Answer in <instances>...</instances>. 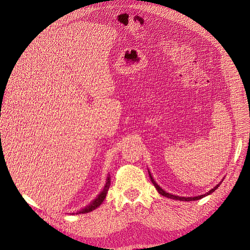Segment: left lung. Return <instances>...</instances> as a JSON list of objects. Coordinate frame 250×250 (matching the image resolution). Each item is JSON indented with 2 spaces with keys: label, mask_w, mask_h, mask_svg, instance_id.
Returning a JSON list of instances; mask_svg holds the SVG:
<instances>
[{
  "label": "left lung",
  "mask_w": 250,
  "mask_h": 250,
  "mask_svg": "<svg viewBox=\"0 0 250 250\" xmlns=\"http://www.w3.org/2000/svg\"><path fill=\"white\" fill-rule=\"evenodd\" d=\"M149 172V171H148ZM149 175H150V179H151V181H152V184L154 185V187H155V188L157 190V192L160 193L161 195H163V196H165V197H168V198H171V199H175V200H180V201H194V200H199V199H201V198H203V197H206V196H208V195H209V194H211L213 193L215 190H217L218 188V187L221 185V183L220 184H218L214 188H211L210 191H208V193H206V194H203V195H200V196H196V197H180V196H176V195H172V194H169V193H167L166 191H164L163 188L158 186L155 181H154V179H153V177L151 176V174H150V172H149Z\"/></svg>",
  "instance_id": "obj_1"
}]
</instances>
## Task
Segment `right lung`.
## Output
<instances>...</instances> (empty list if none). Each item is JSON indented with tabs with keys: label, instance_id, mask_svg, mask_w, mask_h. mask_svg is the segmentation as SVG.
Here are the masks:
<instances>
[{
	"label": "right lung",
	"instance_id": "1",
	"mask_svg": "<svg viewBox=\"0 0 250 250\" xmlns=\"http://www.w3.org/2000/svg\"><path fill=\"white\" fill-rule=\"evenodd\" d=\"M109 186H110V177L107 176V178H106V184H105L102 192L97 196L96 199H94L92 202H90V204H88V206H86L84 208H82L81 210L77 211V214L89 213V211H92V210H94L95 208H97L98 207H99L100 204L104 201L105 197H106V194H107V191H108V188H109Z\"/></svg>",
	"mask_w": 250,
	"mask_h": 250
}]
</instances>
